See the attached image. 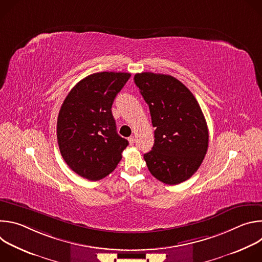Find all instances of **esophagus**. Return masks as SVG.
Instances as JSON below:
<instances>
[{
    "mask_svg": "<svg viewBox=\"0 0 262 262\" xmlns=\"http://www.w3.org/2000/svg\"><path fill=\"white\" fill-rule=\"evenodd\" d=\"M135 140H136V139H135V137H134V136H130V137L128 138V142H129V144H130V145H133V144L135 143Z\"/></svg>",
    "mask_w": 262,
    "mask_h": 262,
    "instance_id": "esophagus-1",
    "label": "esophagus"
}]
</instances>
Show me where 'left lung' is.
<instances>
[{
	"label": "left lung",
	"mask_w": 262,
	"mask_h": 262,
	"mask_svg": "<svg viewBox=\"0 0 262 262\" xmlns=\"http://www.w3.org/2000/svg\"><path fill=\"white\" fill-rule=\"evenodd\" d=\"M134 81L156 127L152 150L144 155L148 170L166 184L185 181L199 169L208 147V128L198 101L168 74L142 72Z\"/></svg>",
	"instance_id": "8db88e82"
}]
</instances>
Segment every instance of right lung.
I'll use <instances>...</instances> for the list:
<instances>
[{
  "mask_svg": "<svg viewBox=\"0 0 262 262\" xmlns=\"http://www.w3.org/2000/svg\"><path fill=\"white\" fill-rule=\"evenodd\" d=\"M128 72L103 71L86 77L64 99L57 121L61 156L68 167L92 181L113 172L128 141L117 134L112 114Z\"/></svg>",
  "mask_w": 262,
  "mask_h": 262,
  "instance_id": "add662e5",
  "label": "right lung"
}]
</instances>
